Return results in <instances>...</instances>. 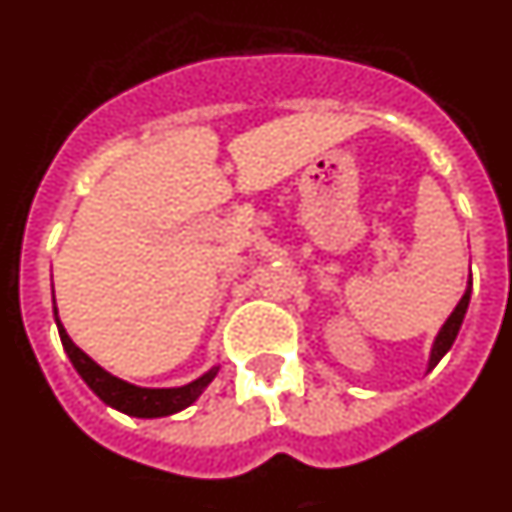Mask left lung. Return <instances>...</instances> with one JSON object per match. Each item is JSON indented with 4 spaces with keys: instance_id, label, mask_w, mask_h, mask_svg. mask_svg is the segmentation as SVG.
I'll use <instances>...</instances> for the list:
<instances>
[{
    "instance_id": "8db88e82",
    "label": "left lung",
    "mask_w": 512,
    "mask_h": 512,
    "mask_svg": "<svg viewBox=\"0 0 512 512\" xmlns=\"http://www.w3.org/2000/svg\"><path fill=\"white\" fill-rule=\"evenodd\" d=\"M468 299H471V289H466V294H463V299L458 302V307L453 309V315H450L448 322L442 325L440 336H437V341H435V349H432V359H429V369L435 367L442 356L448 354L450 346H453L455 336H458V330H461L463 315H466V309H468Z\"/></svg>"
}]
</instances>
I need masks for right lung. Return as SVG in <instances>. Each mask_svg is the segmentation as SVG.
Instances as JSON below:
<instances>
[{"label": "right lung", "mask_w": 512, "mask_h": 512, "mask_svg": "<svg viewBox=\"0 0 512 512\" xmlns=\"http://www.w3.org/2000/svg\"><path fill=\"white\" fill-rule=\"evenodd\" d=\"M54 312H57V307H54ZM57 328L64 351L70 356L72 367L77 369V375L88 382V388L93 390L103 403H109V406L124 411V414L140 416V419H156V416H169L176 414V411L187 409L192 401H197V395L208 388L210 380H213L218 372V369H210L208 375L190 382V385H184V388H137V385H130V382L109 375V372L98 367L85 351L77 349L75 343H72V338L67 336V330L62 328L59 317Z\"/></svg>", "instance_id": "right-lung-1"}]
</instances>
